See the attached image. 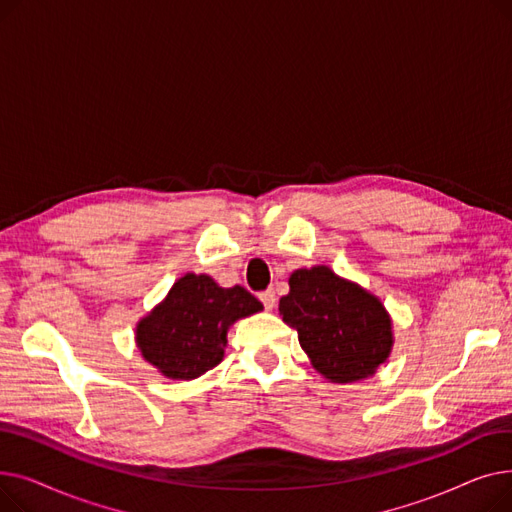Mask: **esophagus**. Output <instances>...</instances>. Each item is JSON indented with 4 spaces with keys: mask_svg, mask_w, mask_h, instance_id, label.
<instances>
[{
    "mask_svg": "<svg viewBox=\"0 0 512 512\" xmlns=\"http://www.w3.org/2000/svg\"><path fill=\"white\" fill-rule=\"evenodd\" d=\"M259 299H261V303H263V307H265L267 311H272V309L276 307V294H274V290H265V292H261V294H259Z\"/></svg>",
    "mask_w": 512,
    "mask_h": 512,
    "instance_id": "esophagus-1",
    "label": "esophagus"
}]
</instances>
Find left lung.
<instances>
[{
	"instance_id": "obj_1",
	"label": "left lung",
	"mask_w": 512,
	"mask_h": 512,
	"mask_svg": "<svg viewBox=\"0 0 512 512\" xmlns=\"http://www.w3.org/2000/svg\"><path fill=\"white\" fill-rule=\"evenodd\" d=\"M280 315L299 334L317 373L332 384L371 378L394 346L392 317L380 297L328 265L294 270Z\"/></svg>"
}]
</instances>
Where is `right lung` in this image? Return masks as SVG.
Segmentation results:
<instances>
[{"label": "right lung", "instance_id": "right-lung-1", "mask_svg": "<svg viewBox=\"0 0 512 512\" xmlns=\"http://www.w3.org/2000/svg\"><path fill=\"white\" fill-rule=\"evenodd\" d=\"M259 311L263 305L242 286L224 288L207 274L188 272L139 319L134 342L164 378L191 382L222 363L230 326Z\"/></svg>", "mask_w": 512, "mask_h": 512}]
</instances>
